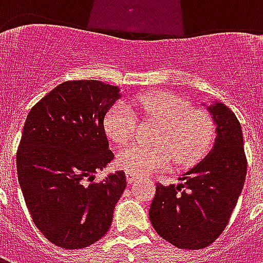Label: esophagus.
<instances>
[{
  "label": "esophagus",
  "instance_id": "esophagus-1",
  "mask_svg": "<svg viewBox=\"0 0 263 263\" xmlns=\"http://www.w3.org/2000/svg\"><path fill=\"white\" fill-rule=\"evenodd\" d=\"M139 177H138V175H134V173H129V172H126V182L129 183V184H132V183L135 182V180H138Z\"/></svg>",
  "mask_w": 263,
  "mask_h": 263
}]
</instances>
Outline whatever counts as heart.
<instances>
[{
  "instance_id": "b5f03b06",
  "label": "heart",
  "mask_w": 263,
  "mask_h": 263,
  "mask_svg": "<svg viewBox=\"0 0 263 263\" xmlns=\"http://www.w3.org/2000/svg\"><path fill=\"white\" fill-rule=\"evenodd\" d=\"M137 108L145 120L160 122L154 143L158 146H129L117 155V166L134 175L166 169L172 162L179 167L197 163L209 152L214 124L209 115L193 111L192 104L169 91H154L115 103L105 115V132L114 142H129L137 129Z\"/></svg>"
}]
</instances>
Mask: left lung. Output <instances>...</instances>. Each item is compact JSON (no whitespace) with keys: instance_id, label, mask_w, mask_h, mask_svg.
Returning a JSON list of instances; mask_svg holds the SVG:
<instances>
[{"instance_id":"left-lung-1","label":"left lung","mask_w":263,"mask_h":263,"mask_svg":"<svg viewBox=\"0 0 263 263\" xmlns=\"http://www.w3.org/2000/svg\"><path fill=\"white\" fill-rule=\"evenodd\" d=\"M214 120V148L179 186L156 184L149 209L155 231L180 249H201L220 237L235 209L247 176L241 124L222 103L210 105Z\"/></svg>"}]
</instances>
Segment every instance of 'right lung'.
<instances>
[{
    "label": "right lung",
    "instance_id": "right-lung-1",
    "mask_svg": "<svg viewBox=\"0 0 263 263\" xmlns=\"http://www.w3.org/2000/svg\"><path fill=\"white\" fill-rule=\"evenodd\" d=\"M118 98V87L103 81H65L26 117L18 182L37 230L60 248H86L103 238L126 187L124 172L94 182L114 159L104 117Z\"/></svg>",
    "mask_w": 263,
    "mask_h": 263
}]
</instances>
